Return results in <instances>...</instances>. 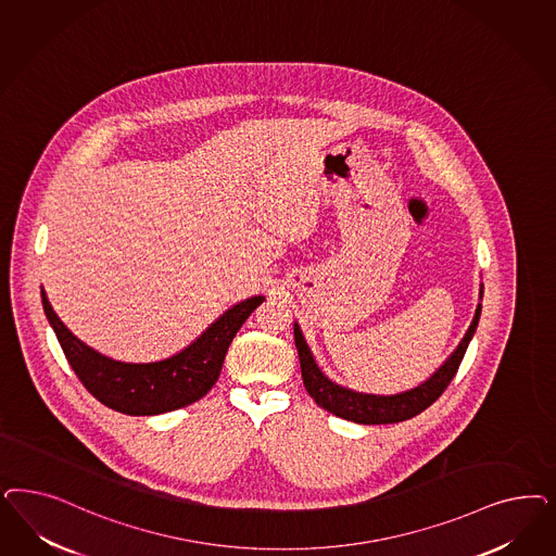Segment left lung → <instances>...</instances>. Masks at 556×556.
<instances>
[{
	"instance_id": "8db88e82",
	"label": "left lung",
	"mask_w": 556,
	"mask_h": 556,
	"mask_svg": "<svg viewBox=\"0 0 556 556\" xmlns=\"http://www.w3.org/2000/svg\"><path fill=\"white\" fill-rule=\"evenodd\" d=\"M479 299L483 301V285H481ZM479 317H481V303L477 305L475 317L470 327L466 329L465 338L456 345V350L450 354L446 362L421 384L413 387L409 391L394 394L359 393L333 382L315 362V356L301 331V325L294 321V343L301 359V372H303L306 393L311 394L315 403L325 412L333 413L341 419H348L354 424L380 426V424H399V421L412 419L415 415L426 412L431 403L446 391L450 380L454 378L460 362L465 358L466 348L477 331Z\"/></svg>"
}]
</instances>
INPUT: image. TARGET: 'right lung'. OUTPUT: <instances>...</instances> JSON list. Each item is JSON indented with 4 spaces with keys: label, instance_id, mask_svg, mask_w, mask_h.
I'll return each instance as SVG.
<instances>
[{
    "label": "right lung",
    "instance_id": "add662e5",
    "mask_svg": "<svg viewBox=\"0 0 556 556\" xmlns=\"http://www.w3.org/2000/svg\"><path fill=\"white\" fill-rule=\"evenodd\" d=\"M45 315L73 372L100 403L125 415H160L192 405L215 387L227 350L251 313L266 301L255 294L227 308L181 352L157 362L108 358L73 336L40 288Z\"/></svg>",
    "mask_w": 556,
    "mask_h": 556
}]
</instances>
